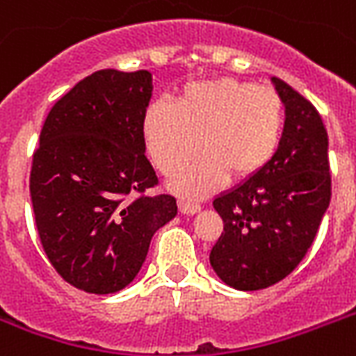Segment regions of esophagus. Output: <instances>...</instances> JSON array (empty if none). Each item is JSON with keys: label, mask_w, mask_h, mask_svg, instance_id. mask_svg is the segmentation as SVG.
I'll return each instance as SVG.
<instances>
[{"label": "esophagus", "mask_w": 356, "mask_h": 356, "mask_svg": "<svg viewBox=\"0 0 356 356\" xmlns=\"http://www.w3.org/2000/svg\"><path fill=\"white\" fill-rule=\"evenodd\" d=\"M179 211L183 214H196L202 211V207L197 203H188V202H179Z\"/></svg>", "instance_id": "1"}]
</instances>
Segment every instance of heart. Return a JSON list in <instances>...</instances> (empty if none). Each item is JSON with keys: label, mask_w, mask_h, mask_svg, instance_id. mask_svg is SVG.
<instances>
[{"label": "heart", "mask_w": 356, "mask_h": 356, "mask_svg": "<svg viewBox=\"0 0 356 356\" xmlns=\"http://www.w3.org/2000/svg\"><path fill=\"white\" fill-rule=\"evenodd\" d=\"M286 130V102L275 89L229 76L184 83L175 104L151 102L142 115L149 159L184 197H205L226 183L248 181L273 162Z\"/></svg>", "instance_id": "b5f03b06"}]
</instances>
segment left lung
Listing matches in <instances>:
<instances>
[{
  "label": "left lung",
  "mask_w": 356,
  "mask_h": 356,
  "mask_svg": "<svg viewBox=\"0 0 356 356\" xmlns=\"http://www.w3.org/2000/svg\"><path fill=\"white\" fill-rule=\"evenodd\" d=\"M273 81L286 102L280 147L259 175L213 202L224 232L209 259L241 291L265 289L291 275L330 202L329 136L321 115L286 81Z\"/></svg>",
  "instance_id": "obj_1"
}]
</instances>
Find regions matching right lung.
<instances>
[{
	"instance_id": "right-lung-1",
	"label": "right lung",
	"mask_w": 356,
	"mask_h": 356,
	"mask_svg": "<svg viewBox=\"0 0 356 356\" xmlns=\"http://www.w3.org/2000/svg\"><path fill=\"white\" fill-rule=\"evenodd\" d=\"M147 70H97L51 106L31 162L35 226L67 284L108 295L140 273L154 232L177 214L145 156Z\"/></svg>"
}]
</instances>
